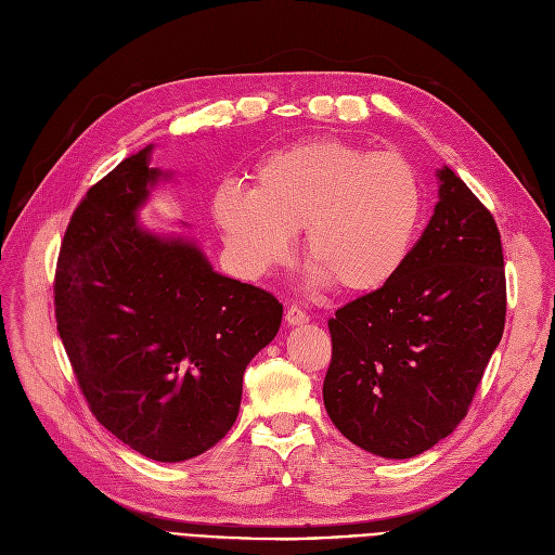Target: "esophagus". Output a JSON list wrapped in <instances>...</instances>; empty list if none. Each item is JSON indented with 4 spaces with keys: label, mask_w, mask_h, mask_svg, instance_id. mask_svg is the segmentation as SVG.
<instances>
[{
    "label": "esophagus",
    "mask_w": 555,
    "mask_h": 555,
    "mask_svg": "<svg viewBox=\"0 0 555 555\" xmlns=\"http://www.w3.org/2000/svg\"><path fill=\"white\" fill-rule=\"evenodd\" d=\"M285 322H287V326H301L308 322V312H304L297 306H291L285 310Z\"/></svg>",
    "instance_id": "esophagus-1"
}]
</instances>
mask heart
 <instances>
[{
	"label": "heart",
	"mask_w": 555,
	"mask_h": 555,
	"mask_svg": "<svg viewBox=\"0 0 555 555\" xmlns=\"http://www.w3.org/2000/svg\"><path fill=\"white\" fill-rule=\"evenodd\" d=\"M212 220L240 270L264 274L291 258L304 231V260L333 287L370 295L411 258L424 215L413 163L340 138L274 150L254 167V188L227 179L212 190Z\"/></svg>",
	"instance_id": "b5f03b06"
}]
</instances>
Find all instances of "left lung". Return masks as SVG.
<instances>
[{"label":"left lung","instance_id":"8db88e82","mask_svg":"<svg viewBox=\"0 0 555 555\" xmlns=\"http://www.w3.org/2000/svg\"><path fill=\"white\" fill-rule=\"evenodd\" d=\"M438 183L433 218L399 276L328 320L326 413L349 442L390 461L455 430L505 324L494 218L447 165Z\"/></svg>","mask_w":555,"mask_h":555}]
</instances>
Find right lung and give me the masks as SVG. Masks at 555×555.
Segmentation results:
<instances>
[{"label":"right lung","mask_w":555,"mask_h":555,"mask_svg":"<svg viewBox=\"0 0 555 555\" xmlns=\"http://www.w3.org/2000/svg\"><path fill=\"white\" fill-rule=\"evenodd\" d=\"M152 144L94 183L67 224L54 283L56 326L92 415L158 463H183L233 426L251 358L283 306L212 270L195 240L138 220L172 172Z\"/></svg>","instance_id":"add662e5"}]
</instances>
